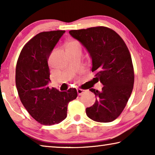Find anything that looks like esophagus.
<instances>
[{
	"label": "esophagus",
	"instance_id": "obj_1",
	"mask_svg": "<svg viewBox=\"0 0 155 155\" xmlns=\"http://www.w3.org/2000/svg\"><path fill=\"white\" fill-rule=\"evenodd\" d=\"M85 92V90H82V89H77V93L79 96L82 95V94H83Z\"/></svg>",
	"mask_w": 155,
	"mask_h": 155
}]
</instances>
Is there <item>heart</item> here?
Returning <instances> with one entry per match:
<instances>
[{"mask_svg": "<svg viewBox=\"0 0 155 155\" xmlns=\"http://www.w3.org/2000/svg\"><path fill=\"white\" fill-rule=\"evenodd\" d=\"M77 47H81L80 44L78 43V41L76 40H72V41H70L67 44L66 49L74 48H77Z\"/></svg>", "mask_w": 155, "mask_h": 155, "instance_id": "1", "label": "heart"}]
</instances>
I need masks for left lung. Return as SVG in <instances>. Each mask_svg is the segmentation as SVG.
<instances>
[{
  "label": "left lung",
  "mask_w": 155,
  "mask_h": 155,
  "mask_svg": "<svg viewBox=\"0 0 155 155\" xmlns=\"http://www.w3.org/2000/svg\"><path fill=\"white\" fill-rule=\"evenodd\" d=\"M69 33L87 50L92 59L91 71L104 85L101 91L90 90L96 98L86 114L96 122L114 121L123 111L133 89L134 69L128 47L118 34L106 27Z\"/></svg>",
  "instance_id": "8db88e82"
}]
</instances>
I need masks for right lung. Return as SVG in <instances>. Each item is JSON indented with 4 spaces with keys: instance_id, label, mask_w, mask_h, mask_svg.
I'll return each mask as SVG.
<instances>
[{
    "instance_id": "right-lung-1",
    "label": "right lung",
    "mask_w": 155,
    "mask_h": 155,
    "mask_svg": "<svg viewBox=\"0 0 155 155\" xmlns=\"http://www.w3.org/2000/svg\"><path fill=\"white\" fill-rule=\"evenodd\" d=\"M65 31L41 32L21 51L15 68V85L21 103L31 117L43 125L59 124L67 117L70 101L77 98L75 88L66 91L49 88L50 54Z\"/></svg>"
}]
</instances>
